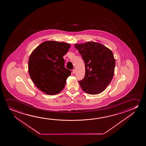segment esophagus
I'll return each mask as SVG.
<instances>
[{
  "mask_svg": "<svg viewBox=\"0 0 146 146\" xmlns=\"http://www.w3.org/2000/svg\"><path fill=\"white\" fill-rule=\"evenodd\" d=\"M72 73H73V74H75V73H76V70H75V69H73L72 70Z\"/></svg>",
  "mask_w": 146,
  "mask_h": 146,
  "instance_id": "esophagus-1",
  "label": "esophagus"
}]
</instances>
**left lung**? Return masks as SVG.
<instances>
[{"label": "left lung", "instance_id": "1", "mask_svg": "<svg viewBox=\"0 0 146 146\" xmlns=\"http://www.w3.org/2000/svg\"><path fill=\"white\" fill-rule=\"evenodd\" d=\"M74 46L85 64L84 78L79 83L82 90L90 94L103 92L112 79L115 61L112 51L99 43L90 41Z\"/></svg>", "mask_w": 146, "mask_h": 146}]
</instances>
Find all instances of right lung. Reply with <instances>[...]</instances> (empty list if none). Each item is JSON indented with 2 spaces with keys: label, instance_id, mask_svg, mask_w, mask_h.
Listing matches in <instances>:
<instances>
[{
  "label": "right lung",
  "instance_id": "obj_1",
  "mask_svg": "<svg viewBox=\"0 0 146 146\" xmlns=\"http://www.w3.org/2000/svg\"><path fill=\"white\" fill-rule=\"evenodd\" d=\"M70 47L69 43L46 41L30 54L28 61L30 76L41 92L54 95L65 88L71 71L65 67L63 56Z\"/></svg>",
  "mask_w": 146,
  "mask_h": 146
}]
</instances>
